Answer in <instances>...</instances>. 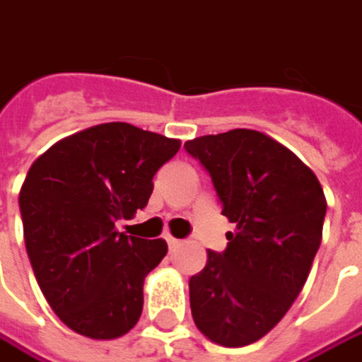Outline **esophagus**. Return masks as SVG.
I'll list each match as a JSON object with an SVG mask.
<instances>
[{"label":"esophagus","mask_w":362,"mask_h":362,"mask_svg":"<svg viewBox=\"0 0 362 362\" xmlns=\"http://www.w3.org/2000/svg\"><path fill=\"white\" fill-rule=\"evenodd\" d=\"M165 242L170 245V250H174V247L180 245V240H176V238H172V235H165Z\"/></svg>","instance_id":"34e87169"}]
</instances>
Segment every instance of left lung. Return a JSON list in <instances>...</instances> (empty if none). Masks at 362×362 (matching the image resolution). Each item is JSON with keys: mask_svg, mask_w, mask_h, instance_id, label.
Returning a JSON list of instances; mask_svg holds the SVG:
<instances>
[{"mask_svg": "<svg viewBox=\"0 0 362 362\" xmlns=\"http://www.w3.org/2000/svg\"><path fill=\"white\" fill-rule=\"evenodd\" d=\"M209 172L221 215L235 223L227 247L211 252L188 283L192 320L221 346L266 336L308 281L322 244L326 197L315 174L291 149L252 129L184 143Z\"/></svg>", "mask_w": 362, "mask_h": 362, "instance_id": "obj_1", "label": "left lung"}]
</instances>
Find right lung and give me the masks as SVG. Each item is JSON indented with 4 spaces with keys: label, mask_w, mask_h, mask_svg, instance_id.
I'll list each match as a JSON object with an SVG mask.
<instances>
[{
    "label": "right lung",
    "mask_w": 362,
    "mask_h": 362,
    "mask_svg": "<svg viewBox=\"0 0 362 362\" xmlns=\"http://www.w3.org/2000/svg\"><path fill=\"white\" fill-rule=\"evenodd\" d=\"M178 149V139L104 122L57 141L30 165L20 190L26 252L67 328L112 340L139 322L143 281L168 244L115 225L147 204L156 172Z\"/></svg>",
    "instance_id": "1"
}]
</instances>
